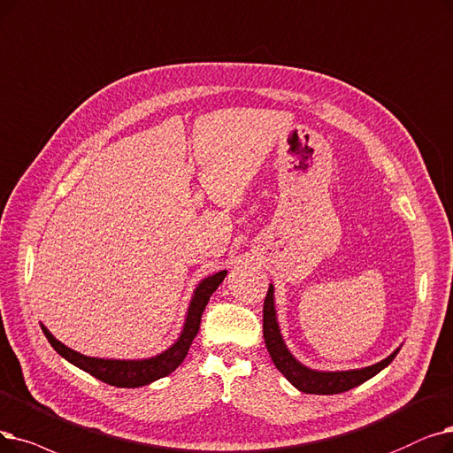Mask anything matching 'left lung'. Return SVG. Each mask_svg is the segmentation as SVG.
<instances>
[{"mask_svg": "<svg viewBox=\"0 0 453 453\" xmlns=\"http://www.w3.org/2000/svg\"><path fill=\"white\" fill-rule=\"evenodd\" d=\"M263 337L270 357L283 376L302 392L307 395H339V392H346L353 387H357L370 378L380 373L385 366L392 363L396 357V351H392L390 356L376 365L361 368V370H346V372H319L311 370L298 363L292 357V353L287 349L283 337L280 333L278 319H275V307H273V287H268L265 305H263Z\"/></svg>", "mask_w": 453, "mask_h": 453, "instance_id": "obj_1", "label": "left lung"}]
</instances>
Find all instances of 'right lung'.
Segmentation results:
<instances>
[{
	"mask_svg": "<svg viewBox=\"0 0 453 453\" xmlns=\"http://www.w3.org/2000/svg\"><path fill=\"white\" fill-rule=\"evenodd\" d=\"M226 273L227 272L222 270V272H216V273L209 275V278H205L198 285V288L194 290V296H192V302H190V307L187 312V320H185V327L181 331V337L178 339V342L172 344L166 351H163L161 356H157V357H150V359H142V361L87 357V356H81L80 351H73L68 346H65L63 342H58L44 326H42V331L58 356H63L72 365L88 372L90 376L97 378L107 385H112V387H122V388L142 387L155 380H161V378L168 376V373H172L183 363L194 337L198 335V331H200L203 309H205L209 298L212 296V292L219 288V285L224 281Z\"/></svg>",
	"mask_w": 453,
	"mask_h": 453,
	"instance_id": "add662e5",
	"label": "right lung"
}]
</instances>
